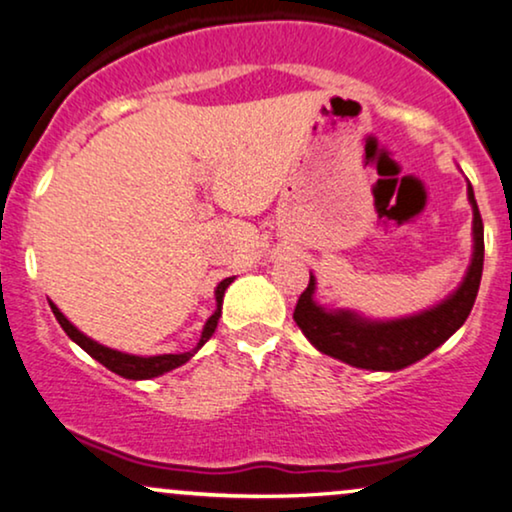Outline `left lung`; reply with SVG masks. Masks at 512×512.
<instances>
[{"mask_svg":"<svg viewBox=\"0 0 512 512\" xmlns=\"http://www.w3.org/2000/svg\"><path fill=\"white\" fill-rule=\"evenodd\" d=\"M468 202L473 207V258L459 287L444 301L407 317L371 320L355 310H334L317 303V282L310 272L308 289L298 298L294 310V320L305 338L320 353L369 371H400L440 348L468 320L482 280L484 225L470 183Z\"/></svg>","mask_w":512,"mask_h":512,"instance_id":"left-lung-1","label":"left lung"}]
</instances>
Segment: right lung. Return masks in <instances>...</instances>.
Listing matches in <instances>:
<instances>
[{
    "instance_id": "add662e5",
    "label": "right lung",
    "mask_w": 512,
    "mask_h": 512,
    "mask_svg": "<svg viewBox=\"0 0 512 512\" xmlns=\"http://www.w3.org/2000/svg\"><path fill=\"white\" fill-rule=\"evenodd\" d=\"M235 282V277H225L223 282H218V287L214 291L216 296V310L214 315L209 317L207 324H204L202 329V336H199V343L195 348L190 350V353H181V355H131V353H122V350H115V348H108V345L94 341V338H89L86 334H82L75 324H72L68 317H65L61 310L56 308V303L49 301L53 315H56L58 324H61L65 334H68L72 341H75L79 348L84 350V353H89L94 360H98L103 364V367H108L110 371H115L117 376H124V378H131V381H145V378H157L162 374H167V371L181 367L190 360V357H195V353L199 348H202L204 343L209 341L211 336H214V331L218 327V317H221V308H223V296H225V289L230 287V284Z\"/></svg>"
}]
</instances>
